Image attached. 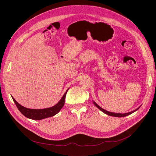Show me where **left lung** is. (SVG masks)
<instances>
[{"label":"left lung","mask_w":156,"mask_h":156,"mask_svg":"<svg viewBox=\"0 0 156 156\" xmlns=\"http://www.w3.org/2000/svg\"><path fill=\"white\" fill-rule=\"evenodd\" d=\"M93 104L99 108V109H100L102 112H103L104 114H107V115H109V116H112V117H126V116H127V115H130V114H133V112H136V110H138L140 108V107H139L138 108H137L136 109H135V110H133V111H131V112H128V113H125V114H119V113H114V112H108V111H107V110H104V109H103L102 108H101L99 105H98L94 101H93Z\"/></svg>","instance_id":"left-lung-1"}]
</instances>
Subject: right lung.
<instances>
[{"instance_id":"obj_1","label":"right lung","mask_w":156,"mask_h":156,"mask_svg":"<svg viewBox=\"0 0 156 156\" xmlns=\"http://www.w3.org/2000/svg\"><path fill=\"white\" fill-rule=\"evenodd\" d=\"M68 90L69 89L66 90L60 101L57 104L51 107L42 109H32L26 108L18 104L13 97L12 99L20 112L24 116L32 120H42L44 119L52 117L59 112V111L61 110L64 105L65 96Z\"/></svg>"}]
</instances>
